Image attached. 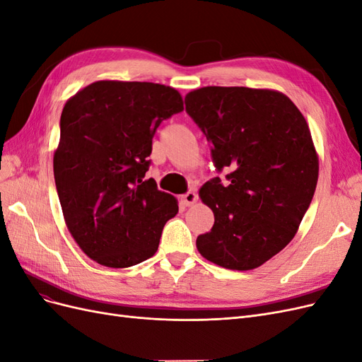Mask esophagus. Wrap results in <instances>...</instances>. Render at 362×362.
<instances>
[{
	"label": "esophagus",
	"mask_w": 362,
	"mask_h": 362,
	"mask_svg": "<svg viewBox=\"0 0 362 362\" xmlns=\"http://www.w3.org/2000/svg\"><path fill=\"white\" fill-rule=\"evenodd\" d=\"M196 201H198V194H196L193 190H189L187 193H184V194L181 196V202H182L185 206L193 205Z\"/></svg>",
	"instance_id": "esophagus-1"
}]
</instances>
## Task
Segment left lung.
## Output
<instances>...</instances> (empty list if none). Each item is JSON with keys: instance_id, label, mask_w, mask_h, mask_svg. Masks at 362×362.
<instances>
[{"instance_id": "obj_1", "label": "left lung", "mask_w": 362, "mask_h": 362, "mask_svg": "<svg viewBox=\"0 0 362 362\" xmlns=\"http://www.w3.org/2000/svg\"><path fill=\"white\" fill-rule=\"evenodd\" d=\"M185 112L211 144L223 184L206 181L199 196L214 213L199 254L231 270H250L286 247L308 210L319 158L305 117L290 98L267 89L202 87Z\"/></svg>"}]
</instances>
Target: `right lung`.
<instances>
[{
  "label": "right lung",
  "instance_id": "right-lung-1",
  "mask_svg": "<svg viewBox=\"0 0 362 362\" xmlns=\"http://www.w3.org/2000/svg\"><path fill=\"white\" fill-rule=\"evenodd\" d=\"M182 110L172 87L140 81H96L64 104L54 180L69 233L98 264L131 267L157 252L178 202L145 180L148 157L160 124Z\"/></svg>",
  "mask_w": 362,
  "mask_h": 362
}]
</instances>
